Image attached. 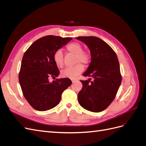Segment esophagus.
Returning <instances> with one entry per match:
<instances>
[{
  "label": "esophagus",
  "instance_id": "esophagus-1",
  "mask_svg": "<svg viewBox=\"0 0 146 146\" xmlns=\"http://www.w3.org/2000/svg\"><path fill=\"white\" fill-rule=\"evenodd\" d=\"M70 80H71V81H72V83L76 82V79H74V78H71V79H70Z\"/></svg>",
  "mask_w": 146,
  "mask_h": 146
}]
</instances>
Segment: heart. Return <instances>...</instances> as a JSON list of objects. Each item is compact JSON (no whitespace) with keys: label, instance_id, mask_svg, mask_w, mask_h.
Returning <instances> with one entry per match:
<instances>
[{"label":"heart","instance_id":"obj_1","mask_svg":"<svg viewBox=\"0 0 146 146\" xmlns=\"http://www.w3.org/2000/svg\"><path fill=\"white\" fill-rule=\"evenodd\" d=\"M66 49L69 52L75 55L74 63H77L72 67L64 69L61 72V76L63 77L75 78L83 70V66L88 65L91 61L90 53L85 50H83V46L78 42H74L66 46ZM54 60L56 65L59 68H63L64 66V56L61 50H56L54 55Z\"/></svg>","mask_w":146,"mask_h":146}]
</instances>
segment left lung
<instances>
[{"label":"left lung","mask_w":146,"mask_h":146,"mask_svg":"<svg viewBox=\"0 0 146 146\" xmlns=\"http://www.w3.org/2000/svg\"><path fill=\"white\" fill-rule=\"evenodd\" d=\"M91 51V61L80 80L83 87L78 94V102L88 111H104L111 104L121 85L122 76L119 60L115 52L107 42L96 36H78Z\"/></svg>","instance_id":"left-lung-1"}]
</instances>
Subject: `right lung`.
<instances>
[{"mask_svg": "<svg viewBox=\"0 0 146 146\" xmlns=\"http://www.w3.org/2000/svg\"><path fill=\"white\" fill-rule=\"evenodd\" d=\"M72 39L47 35L35 41L24 53L19 81L25 98L38 111L56 107L63 91L72 84L68 78L48 81L60 73L54 60L55 52Z\"/></svg>", "mask_w": 146, "mask_h": 146, "instance_id": "right-lung-1", "label": "right lung"}]
</instances>
